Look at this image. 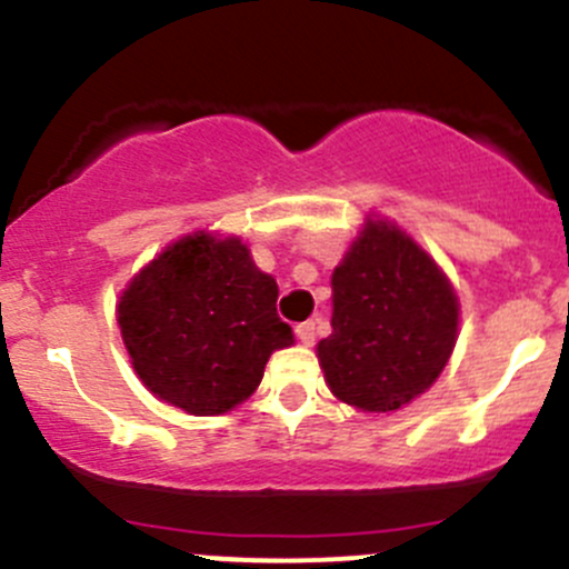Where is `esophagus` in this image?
I'll return each mask as SVG.
<instances>
[{
	"label": "esophagus",
	"mask_w": 569,
	"mask_h": 569,
	"mask_svg": "<svg viewBox=\"0 0 569 569\" xmlns=\"http://www.w3.org/2000/svg\"><path fill=\"white\" fill-rule=\"evenodd\" d=\"M295 336L300 338L306 347H311V343L317 341V325H313V321H300V325L295 327Z\"/></svg>",
	"instance_id": "esophagus-1"
}]
</instances>
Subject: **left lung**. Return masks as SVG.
Instances as JSON below:
<instances>
[{
    "label": "left lung",
    "instance_id": "1",
    "mask_svg": "<svg viewBox=\"0 0 569 569\" xmlns=\"http://www.w3.org/2000/svg\"><path fill=\"white\" fill-rule=\"evenodd\" d=\"M455 289L405 231L369 222L332 272V332L317 352L347 405L391 412L438 380L457 341Z\"/></svg>",
    "mask_w": 569,
    "mask_h": 569
}]
</instances>
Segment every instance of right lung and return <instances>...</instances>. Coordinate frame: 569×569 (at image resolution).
Returning <instances> with one entry per match:
<instances>
[{
    "mask_svg": "<svg viewBox=\"0 0 569 569\" xmlns=\"http://www.w3.org/2000/svg\"><path fill=\"white\" fill-rule=\"evenodd\" d=\"M278 283L239 239L170 244L123 291L118 325L146 388L192 416H220L256 391L269 355L295 343Z\"/></svg>",
    "mask_w": 569,
    "mask_h": 569,
    "instance_id": "right-lung-1",
    "label": "right lung"
}]
</instances>
